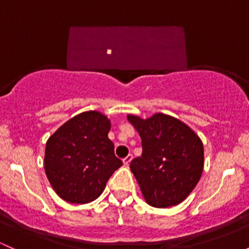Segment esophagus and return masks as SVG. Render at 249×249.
<instances>
[{
  "label": "esophagus",
  "mask_w": 249,
  "mask_h": 249,
  "mask_svg": "<svg viewBox=\"0 0 249 249\" xmlns=\"http://www.w3.org/2000/svg\"><path fill=\"white\" fill-rule=\"evenodd\" d=\"M131 160H132V155H127L126 157L124 158V160H123V163H124V165H129L130 164V162Z\"/></svg>",
  "instance_id": "obj_1"
}]
</instances>
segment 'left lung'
<instances>
[{
  "label": "left lung",
  "mask_w": 249,
  "mask_h": 249,
  "mask_svg": "<svg viewBox=\"0 0 249 249\" xmlns=\"http://www.w3.org/2000/svg\"><path fill=\"white\" fill-rule=\"evenodd\" d=\"M142 138L141 157L131 160L142 194L150 206L179 204L196 187L203 171V144L181 120L156 113L149 119L127 116Z\"/></svg>",
  "instance_id": "obj_1"
}]
</instances>
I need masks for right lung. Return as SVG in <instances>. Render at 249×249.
<instances>
[{
  "label": "right lung",
  "instance_id": "obj_1",
  "mask_svg": "<svg viewBox=\"0 0 249 249\" xmlns=\"http://www.w3.org/2000/svg\"><path fill=\"white\" fill-rule=\"evenodd\" d=\"M111 123L100 112L73 117L49 137L45 171L62 200L84 204L94 201L112 174L123 165L108 139Z\"/></svg>",
  "mask_w": 249,
  "mask_h": 249
}]
</instances>
